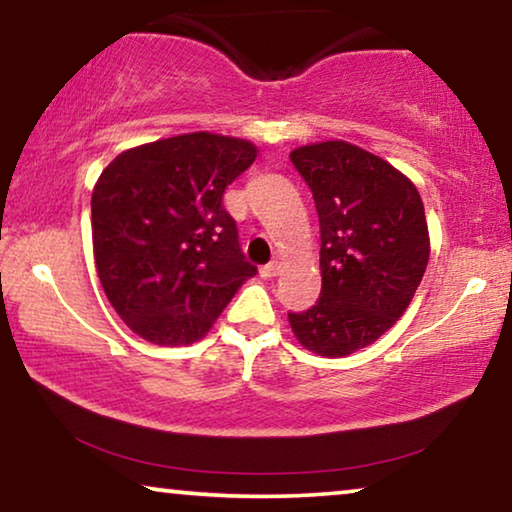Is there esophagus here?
<instances>
[{"mask_svg":"<svg viewBox=\"0 0 512 512\" xmlns=\"http://www.w3.org/2000/svg\"><path fill=\"white\" fill-rule=\"evenodd\" d=\"M278 271H280L278 262H269V264H264L262 269H259V276H262V278H273V276H278Z\"/></svg>","mask_w":512,"mask_h":512,"instance_id":"1","label":"esophagus"}]
</instances>
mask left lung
I'll list each match as a JSON object with an SVG mask.
<instances>
[{"label":"left lung","instance_id":"obj_1","mask_svg":"<svg viewBox=\"0 0 512 512\" xmlns=\"http://www.w3.org/2000/svg\"><path fill=\"white\" fill-rule=\"evenodd\" d=\"M320 220L322 290L315 306L287 313L294 336L322 357L376 341L406 311L429 262L417 187L378 155L345 141L292 150Z\"/></svg>","mask_w":512,"mask_h":512}]
</instances>
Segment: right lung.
Returning <instances> with one entry per match:
<instances>
[{
    "mask_svg": "<svg viewBox=\"0 0 512 512\" xmlns=\"http://www.w3.org/2000/svg\"><path fill=\"white\" fill-rule=\"evenodd\" d=\"M257 148L194 132L125 150L92 192L102 287L122 322L155 345L199 341L257 266L222 194Z\"/></svg>",
    "mask_w": 512,
    "mask_h": 512,
    "instance_id": "1",
    "label": "right lung"
}]
</instances>
